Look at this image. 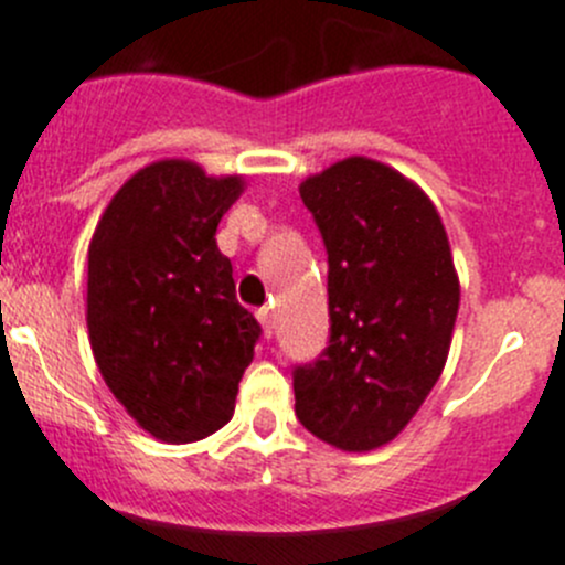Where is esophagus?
<instances>
[{"instance_id":"1","label":"esophagus","mask_w":565,"mask_h":565,"mask_svg":"<svg viewBox=\"0 0 565 565\" xmlns=\"http://www.w3.org/2000/svg\"><path fill=\"white\" fill-rule=\"evenodd\" d=\"M257 319H260V324H263V335H266V339H271V335H274L271 310H268V308H260V310H257Z\"/></svg>"}]
</instances>
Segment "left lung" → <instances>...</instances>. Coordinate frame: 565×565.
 Returning <instances> with one entry per match:
<instances>
[{
	"mask_svg": "<svg viewBox=\"0 0 565 565\" xmlns=\"http://www.w3.org/2000/svg\"><path fill=\"white\" fill-rule=\"evenodd\" d=\"M299 195L328 248L330 341L294 366L297 417L341 451H372L443 375L459 310L451 246L431 199L375 159H341Z\"/></svg>",
	"mask_w": 565,
	"mask_h": 565,
	"instance_id": "obj_1",
	"label": "left lung"
}]
</instances>
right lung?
Returning a JSON list of instances; mask_svg holds the SVG:
<instances>
[{
  "label": "right lung",
  "instance_id": "obj_1",
  "mask_svg": "<svg viewBox=\"0 0 565 565\" xmlns=\"http://www.w3.org/2000/svg\"><path fill=\"white\" fill-rule=\"evenodd\" d=\"M243 175L188 159L137 170L89 243L86 324L97 370L134 420L162 443H195L232 420L255 359L257 319L235 299L215 243Z\"/></svg>",
  "mask_w": 565,
  "mask_h": 565
}]
</instances>
